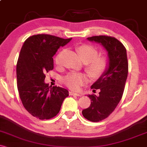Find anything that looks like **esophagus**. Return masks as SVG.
<instances>
[{
  "label": "esophagus",
  "mask_w": 147,
  "mask_h": 147,
  "mask_svg": "<svg viewBox=\"0 0 147 147\" xmlns=\"http://www.w3.org/2000/svg\"><path fill=\"white\" fill-rule=\"evenodd\" d=\"M69 94L70 96H81L80 94L75 93V92H69Z\"/></svg>",
  "instance_id": "obj_1"
}]
</instances>
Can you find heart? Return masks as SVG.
<instances>
[{
  "mask_svg": "<svg viewBox=\"0 0 147 147\" xmlns=\"http://www.w3.org/2000/svg\"><path fill=\"white\" fill-rule=\"evenodd\" d=\"M78 52L81 60L85 63L86 70L93 78H98L106 71L108 66L107 59L98 56V52L95 48L90 45L80 46ZM56 64L59 63V55L55 58ZM87 76L84 73L70 72L63 78V82L69 89L78 91L87 82Z\"/></svg>",
  "mask_w": 147,
  "mask_h": 147,
  "instance_id": "b5f03b06",
  "label": "heart"
}]
</instances>
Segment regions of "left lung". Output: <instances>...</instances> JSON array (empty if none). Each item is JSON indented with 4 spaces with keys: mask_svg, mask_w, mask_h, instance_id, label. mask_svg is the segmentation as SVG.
I'll list each match as a JSON object with an SVG mask.
<instances>
[{
    "mask_svg": "<svg viewBox=\"0 0 147 147\" xmlns=\"http://www.w3.org/2000/svg\"><path fill=\"white\" fill-rule=\"evenodd\" d=\"M87 40L100 44L108 53L107 68L91 86L93 92L98 89V94L88 95L91 105L82 111L88 120L98 122L112 113L123 96L128 73L127 58L125 46L114 37L95 36Z\"/></svg>",
    "mask_w": 147,
    "mask_h": 147,
    "instance_id": "left-lung-1",
    "label": "left lung"
}]
</instances>
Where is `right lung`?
I'll use <instances>...</instances> for the list:
<instances>
[{"mask_svg": "<svg viewBox=\"0 0 147 147\" xmlns=\"http://www.w3.org/2000/svg\"><path fill=\"white\" fill-rule=\"evenodd\" d=\"M72 38H59L37 34L24 41L17 63V84L23 106L29 113L40 120H48L59 113L67 89L49 86L44 82L45 73L53 69V55L61 46Z\"/></svg>", "mask_w": 147, "mask_h": 147, "instance_id": "obj_1", "label": "right lung"}]
</instances>
